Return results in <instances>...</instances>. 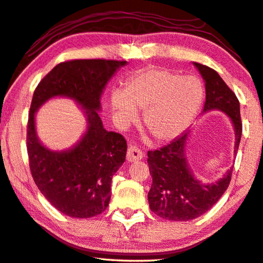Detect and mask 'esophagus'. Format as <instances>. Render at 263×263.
Segmentation results:
<instances>
[{"mask_svg": "<svg viewBox=\"0 0 263 263\" xmlns=\"http://www.w3.org/2000/svg\"><path fill=\"white\" fill-rule=\"evenodd\" d=\"M142 156V152L139 149V148L136 146H130L127 149V154H126V160L127 162H136L138 160H141Z\"/></svg>", "mask_w": 263, "mask_h": 263, "instance_id": "34e87169", "label": "esophagus"}]
</instances>
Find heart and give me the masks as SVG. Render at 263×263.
<instances>
[{"mask_svg":"<svg viewBox=\"0 0 263 263\" xmlns=\"http://www.w3.org/2000/svg\"><path fill=\"white\" fill-rule=\"evenodd\" d=\"M202 98V86L197 78L149 69L132 77L124 90H115L111 107L125 123L136 121L137 110H145L147 131L156 141L163 142L187 128Z\"/></svg>","mask_w":263,"mask_h":263,"instance_id":"b5f03b06","label":"heart"}]
</instances>
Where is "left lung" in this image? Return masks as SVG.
<instances>
[{
	"mask_svg": "<svg viewBox=\"0 0 263 263\" xmlns=\"http://www.w3.org/2000/svg\"><path fill=\"white\" fill-rule=\"evenodd\" d=\"M204 82L206 102L202 114L218 110L230 119L236 135L235 153L241 138L240 106L236 94L228 87L216 71L193 62ZM191 131H185L161 149L148 151V165L153 177L148 202L153 213L170 221H190L208 212L226 192L233 166L222 178L204 184L195 177L186 157V144Z\"/></svg>",
	"mask_w": 263,
	"mask_h": 263,
	"instance_id": "left-lung-1",
	"label": "left lung"
}]
</instances>
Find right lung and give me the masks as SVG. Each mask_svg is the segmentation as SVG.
Returning a JSON list of instances; mask_svg holds the SVG:
<instances>
[{"label": "right lung", "instance_id": "obj_1", "mask_svg": "<svg viewBox=\"0 0 263 263\" xmlns=\"http://www.w3.org/2000/svg\"><path fill=\"white\" fill-rule=\"evenodd\" d=\"M126 61L74 60L57 64L33 94L27 125L30 169L40 192L57 211L74 218L104 212L110 201L112 176L125 161L126 141L103 127L99 111L109 80ZM54 97L73 99L83 109L88 127L83 137L63 151H52L40 141L35 114Z\"/></svg>", "mask_w": 263, "mask_h": 263}]
</instances>
